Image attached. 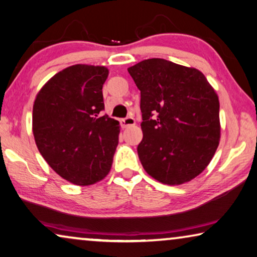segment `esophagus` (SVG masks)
Instances as JSON below:
<instances>
[{"instance_id": "obj_1", "label": "esophagus", "mask_w": 257, "mask_h": 257, "mask_svg": "<svg viewBox=\"0 0 257 257\" xmlns=\"http://www.w3.org/2000/svg\"><path fill=\"white\" fill-rule=\"evenodd\" d=\"M136 123L135 118L132 117V116H128V117H124L122 118L121 120V125L123 128H127V127H130V125H134Z\"/></svg>"}]
</instances>
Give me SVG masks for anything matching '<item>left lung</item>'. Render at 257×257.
Returning <instances> with one entry per match:
<instances>
[{
  "mask_svg": "<svg viewBox=\"0 0 257 257\" xmlns=\"http://www.w3.org/2000/svg\"><path fill=\"white\" fill-rule=\"evenodd\" d=\"M141 91L143 140L137 147L148 174L181 185L211 162L220 137L219 100L200 70L164 59L128 68Z\"/></svg>",
  "mask_w": 257,
  "mask_h": 257,
  "instance_id": "8db88e82",
  "label": "left lung"
}]
</instances>
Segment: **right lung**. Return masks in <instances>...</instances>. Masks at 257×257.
Listing matches in <instances>:
<instances>
[{"label": "right lung", "mask_w": 257, "mask_h": 257, "mask_svg": "<svg viewBox=\"0 0 257 257\" xmlns=\"http://www.w3.org/2000/svg\"><path fill=\"white\" fill-rule=\"evenodd\" d=\"M105 67L76 64L45 84L33 105L38 150L60 177L78 186L104 179L118 143V121L102 115Z\"/></svg>", "instance_id": "right-lung-1"}]
</instances>
